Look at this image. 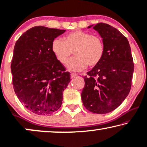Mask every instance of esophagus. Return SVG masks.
Wrapping results in <instances>:
<instances>
[{"label": "esophagus", "mask_w": 147, "mask_h": 147, "mask_svg": "<svg viewBox=\"0 0 147 147\" xmlns=\"http://www.w3.org/2000/svg\"><path fill=\"white\" fill-rule=\"evenodd\" d=\"M77 74L74 73V72H72V73L70 74V77H71V78H74V77H77Z\"/></svg>", "instance_id": "esophagus-1"}]
</instances>
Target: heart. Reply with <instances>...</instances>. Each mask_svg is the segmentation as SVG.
Wrapping results in <instances>:
<instances>
[{"label": "heart", "mask_w": 147, "mask_h": 147, "mask_svg": "<svg viewBox=\"0 0 147 147\" xmlns=\"http://www.w3.org/2000/svg\"><path fill=\"white\" fill-rule=\"evenodd\" d=\"M52 51L62 64H66L74 51L76 56L68 62L70 70L81 71L88 66L93 68L103 59L105 46L99 36L83 31H76L66 35L64 41L56 38L52 43Z\"/></svg>", "instance_id": "obj_1"}]
</instances>
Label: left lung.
Instances as JSON below:
<instances>
[{
  "mask_svg": "<svg viewBox=\"0 0 147 147\" xmlns=\"http://www.w3.org/2000/svg\"><path fill=\"white\" fill-rule=\"evenodd\" d=\"M102 38L103 59L84 77L81 99L86 109L103 114L116 109L130 91L134 63L130 44L118 29L106 23L90 25Z\"/></svg>",
  "mask_w": 147,
  "mask_h": 147,
  "instance_id": "left-lung-1",
  "label": "left lung"
}]
</instances>
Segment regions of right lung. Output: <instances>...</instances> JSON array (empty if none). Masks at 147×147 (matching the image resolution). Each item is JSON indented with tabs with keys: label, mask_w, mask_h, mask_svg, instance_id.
<instances>
[{
	"label": "right lung",
	"mask_w": 147,
	"mask_h": 147,
	"mask_svg": "<svg viewBox=\"0 0 147 147\" xmlns=\"http://www.w3.org/2000/svg\"><path fill=\"white\" fill-rule=\"evenodd\" d=\"M65 31L36 26L15 43L11 66L13 89L19 101L36 114L57 111L70 81L69 72L52 51L53 40Z\"/></svg>",
	"instance_id": "obj_1"
}]
</instances>
